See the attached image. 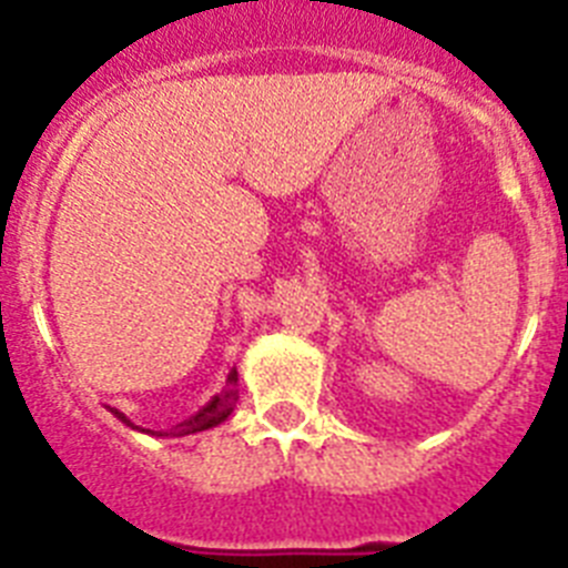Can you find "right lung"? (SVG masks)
Masks as SVG:
<instances>
[{"label": "right lung", "mask_w": 568, "mask_h": 568, "mask_svg": "<svg viewBox=\"0 0 568 568\" xmlns=\"http://www.w3.org/2000/svg\"><path fill=\"white\" fill-rule=\"evenodd\" d=\"M235 381H239V373H235V369H230L227 386H224L222 393L213 395V398H210L207 404H204L202 409H199V413L193 415V418H187V420H184V424H179V426H175V429H170V433H159V435H170V438H182V435L204 433V429H213V426L224 424V420L230 418V413H233L235 400H239V389H235ZM110 413H113L115 418L122 420V424L133 426L128 420V415L115 413V409H110ZM133 429H139V426H133ZM142 433H144V429H142ZM148 433H150V429H148ZM150 435H153V433H150Z\"/></svg>", "instance_id": "right-lung-1"}]
</instances>
